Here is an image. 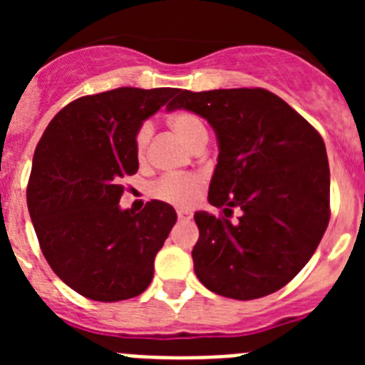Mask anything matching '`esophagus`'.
I'll return each mask as SVG.
<instances>
[{"label": "esophagus", "mask_w": 365, "mask_h": 365, "mask_svg": "<svg viewBox=\"0 0 365 365\" xmlns=\"http://www.w3.org/2000/svg\"><path fill=\"white\" fill-rule=\"evenodd\" d=\"M177 217H179V221H190L192 219V212L177 210Z\"/></svg>", "instance_id": "34e87169"}]
</instances>
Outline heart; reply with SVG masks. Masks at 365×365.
Segmentation results:
<instances>
[{
  "label": "heart",
  "instance_id": "b5f03b06",
  "mask_svg": "<svg viewBox=\"0 0 365 365\" xmlns=\"http://www.w3.org/2000/svg\"><path fill=\"white\" fill-rule=\"evenodd\" d=\"M168 124L192 148L199 140L206 138V128L202 120L190 111L173 113L172 117L168 118ZM151 137H153V124L151 122H144V124L138 125L137 133H135V151H137V157L140 160L146 157ZM199 192H201V179L195 175H168L163 177L153 186L155 197L177 206H190L197 199Z\"/></svg>",
  "mask_w": 365,
  "mask_h": 365
}]
</instances>
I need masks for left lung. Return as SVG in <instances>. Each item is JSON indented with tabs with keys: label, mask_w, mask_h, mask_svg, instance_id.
Here are the masks:
<instances>
[{
	"label": "left lung",
	"mask_w": 365,
	"mask_h": 365,
	"mask_svg": "<svg viewBox=\"0 0 365 365\" xmlns=\"http://www.w3.org/2000/svg\"><path fill=\"white\" fill-rule=\"evenodd\" d=\"M168 111L205 118L217 137L208 202L195 212L199 282L225 298L279 291L307 265L329 225V163L318 131L267 89L177 91ZM237 207L240 219L227 217Z\"/></svg>",
	"instance_id": "8db88e82"
}]
</instances>
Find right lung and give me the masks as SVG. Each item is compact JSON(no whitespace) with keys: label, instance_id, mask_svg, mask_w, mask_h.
Segmentation results:
<instances>
[{"label":"right lung","instance_id":"1","mask_svg":"<svg viewBox=\"0 0 365 365\" xmlns=\"http://www.w3.org/2000/svg\"><path fill=\"white\" fill-rule=\"evenodd\" d=\"M179 89L118 87L74 100L38 143L27 206L58 278L95 302L143 294L155 256L177 221L173 206L122 210L120 179L138 170L135 133Z\"/></svg>","mask_w":365,"mask_h":365}]
</instances>
